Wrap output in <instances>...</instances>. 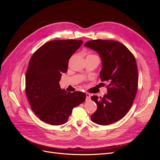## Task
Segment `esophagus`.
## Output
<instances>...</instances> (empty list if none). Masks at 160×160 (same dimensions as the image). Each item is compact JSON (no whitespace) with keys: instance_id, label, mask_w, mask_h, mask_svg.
Returning a JSON list of instances; mask_svg holds the SVG:
<instances>
[{"instance_id":"esophagus-1","label":"esophagus","mask_w":160,"mask_h":160,"mask_svg":"<svg viewBox=\"0 0 160 160\" xmlns=\"http://www.w3.org/2000/svg\"><path fill=\"white\" fill-rule=\"evenodd\" d=\"M91 98V95L89 93H86V100H89Z\"/></svg>"}]
</instances>
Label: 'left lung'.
<instances>
[{
    "mask_svg": "<svg viewBox=\"0 0 160 160\" xmlns=\"http://www.w3.org/2000/svg\"><path fill=\"white\" fill-rule=\"evenodd\" d=\"M86 47L99 55L102 61L101 81H108V93L91 97L98 105L91 116L93 122L108 125L118 122L129 111L138 90V72L135 57L122 43L115 41L92 40Z\"/></svg>",
    "mask_w": 160,
    "mask_h": 160,
    "instance_id": "obj_1",
    "label": "left lung"
}]
</instances>
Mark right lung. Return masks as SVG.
I'll use <instances>...</instances> for the list:
<instances>
[{
    "mask_svg": "<svg viewBox=\"0 0 160 160\" xmlns=\"http://www.w3.org/2000/svg\"><path fill=\"white\" fill-rule=\"evenodd\" d=\"M82 44L81 40L51 41L32 55L26 72L25 91L32 111L42 122L64 124L72 109L85 101V93L67 92L59 85L69 59Z\"/></svg>",
    "mask_w": 160,
    "mask_h": 160,
    "instance_id": "right-lung-1",
    "label": "right lung"
}]
</instances>
